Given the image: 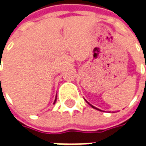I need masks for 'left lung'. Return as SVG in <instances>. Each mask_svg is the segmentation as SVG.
<instances>
[{"label":"left lung","instance_id":"8db88e82","mask_svg":"<svg viewBox=\"0 0 146 146\" xmlns=\"http://www.w3.org/2000/svg\"><path fill=\"white\" fill-rule=\"evenodd\" d=\"M88 104H89V103H88ZM89 105H90V106H92V107H93V108H94V109H96V110H100L98 109V108H96V107H94V106H92V105H91V104H89Z\"/></svg>","mask_w":146,"mask_h":146}]
</instances>
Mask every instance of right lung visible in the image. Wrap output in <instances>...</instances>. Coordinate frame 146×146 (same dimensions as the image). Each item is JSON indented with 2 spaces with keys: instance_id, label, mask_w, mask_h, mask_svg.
<instances>
[{
  "instance_id": "obj_1",
  "label": "right lung",
  "mask_w": 146,
  "mask_h": 146,
  "mask_svg": "<svg viewBox=\"0 0 146 146\" xmlns=\"http://www.w3.org/2000/svg\"><path fill=\"white\" fill-rule=\"evenodd\" d=\"M0 80H1V79H0ZM55 102H56V99H55V101H54V103H55ZM54 103H53V104H54Z\"/></svg>"
}]
</instances>
